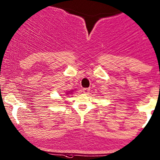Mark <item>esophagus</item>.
Instances as JSON below:
<instances>
[{
	"mask_svg": "<svg viewBox=\"0 0 160 160\" xmlns=\"http://www.w3.org/2000/svg\"><path fill=\"white\" fill-rule=\"evenodd\" d=\"M89 92H90V89H89V88H85V89H83V92H84V93L86 94H89Z\"/></svg>",
	"mask_w": 160,
	"mask_h": 160,
	"instance_id": "esophagus-1",
	"label": "esophagus"
}]
</instances>
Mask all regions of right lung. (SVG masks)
<instances>
[{
    "mask_svg": "<svg viewBox=\"0 0 160 160\" xmlns=\"http://www.w3.org/2000/svg\"><path fill=\"white\" fill-rule=\"evenodd\" d=\"M72 92H73V91L72 92H71V91H68V92H66V95H68V94H71V93H72Z\"/></svg>",
    "mask_w": 160,
    "mask_h": 160,
    "instance_id": "obj_1",
    "label": "right lung"
}]
</instances>
